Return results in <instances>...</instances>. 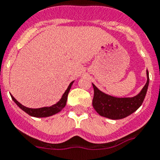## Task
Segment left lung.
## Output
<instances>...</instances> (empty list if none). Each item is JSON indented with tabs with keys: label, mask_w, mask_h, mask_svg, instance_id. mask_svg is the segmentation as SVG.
<instances>
[{
	"label": "left lung",
	"mask_w": 160,
	"mask_h": 160,
	"mask_svg": "<svg viewBox=\"0 0 160 160\" xmlns=\"http://www.w3.org/2000/svg\"><path fill=\"white\" fill-rule=\"evenodd\" d=\"M146 76L147 81L140 93L134 97L127 98H118L105 93L92 83L94 91L92 102L93 108L100 116L112 120L122 119L128 117L141 107L145 99L150 83L148 71H146Z\"/></svg>",
	"instance_id": "left-lung-1"
}]
</instances>
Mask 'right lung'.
I'll return each instance as SVG.
<instances>
[{"label": "right lung", "mask_w": 160, "mask_h": 160, "mask_svg": "<svg viewBox=\"0 0 160 160\" xmlns=\"http://www.w3.org/2000/svg\"><path fill=\"white\" fill-rule=\"evenodd\" d=\"M75 81V80H74ZM74 81H71L69 84V86L67 87V90L65 91V93H63V95L62 96V98L58 101L57 103L52 105V106H49V107H42L39 108H30L25 107L23 104H21L20 102H18V101L15 99L13 95L11 96V98L13 99V101L18 105V107L19 108H21L24 112H25L26 113H28V115H30L32 117H34V118H47V117L52 116V115H55V114L58 113L59 112L62 111L63 108H65L66 104H67V96H68L69 91L71 88V85L73 84Z\"/></svg>", "instance_id": "obj_1"}]
</instances>
